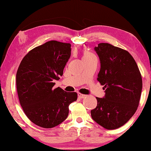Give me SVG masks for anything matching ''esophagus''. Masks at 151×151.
<instances>
[{
    "label": "esophagus",
    "instance_id": "34e87169",
    "mask_svg": "<svg viewBox=\"0 0 151 151\" xmlns=\"http://www.w3.org/2000/svg\"><path fill=\"white\" fill-rule=\"evenodd\" d=\"M78 98H80V99H82V98H85V97L86 96V95H84V94H82V93H78Z\"/></svg>",
    "mask_w": 151,
    "mask_h": 151
}]
</instances>
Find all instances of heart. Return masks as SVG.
Masks as SVG:
<instances>
[{
	"label": "heart",
	"instance_id": "1",
	"mask_svg": "<svg viewBox=\"0 0 151 151\" xmlns=\"http://www.w3.org/2000/svg\"><path fill=\"white\" fill-rule=\"evenodd\" d=\"M91 55H93L92 53H91L89 52H85L84 54V56L83 58H86V57H88V56H91Z\"/></svg>",
	"mask_w": 151,
	"mask_h": 151
}]
</instances>
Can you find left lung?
Masks as SVG:
<instances>
[{
	"label": "left lung",
	"mask_w": 151,
	"mask_h": 151,
	"mask_svg": "<svg viewBox=\"0 0 151 151\" xmlns=\"http://www.w3.org/2000/svg\"><path fill=\"white\" fill-rule=\"evenodd\" d=\"M100 61L98 80L104 85V98L91 111L93 120L109 130L125 124L137 111L142 89L139 68L127 51L109 43L94 48Z\"/></svg>",
	"instance_id": "8db88e82"
}]
</instances>
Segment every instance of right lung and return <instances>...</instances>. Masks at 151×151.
I'll return each mask as SVG.
<instances>
[{
    "label": "right lung",
    "mask_w": 151,
    "mask_h": 151,
    "mask_svg": "<svg viewBox=\"0 0 151 151\" xmlns=\"http://www.w3.org/2000/svg\"><path fill=\"white\" fill-rule=\"evenodd\" d=\"M71 44L51 40L31 50L16 73L20 104L27 117L38 127L51 129L65 121L77 93L53 89L71 56Z\"/></svg>",
    "instance_id": "add662e5"
}]
</instances>
